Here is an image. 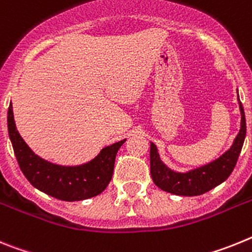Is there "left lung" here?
<instances>
[{
    "label": "left lung",
    "instance_id": "left-lung-1",
    "mask_svg": "<svg viewBox=\"0 0 252 252\" xmlns=\"http://www.w3.org/2000/svg\"><path fill=\"white\" fill-rule=\"evenodd\" d=\"M237 100L240 105V111H241L240 132L236 135L229 150H227L222 156L207 165L189 170L187 172L174 171L161 161L156 144L151 142V176H152L153 183L156 184L159 189L171 192L175 195L195 196L209 191L228 179L235 168L242 146H244L245 137H246V119H245L244 106L240 101V97Z\"/></svg>",
    "mask_w": 252,
    "mask_h": 252
}]
</instances>
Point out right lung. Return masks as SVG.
<instances>
[{"label":"right lung","instance_id":"add662e5","mask_svg":"<svg viewBox=\"0 0 252 252\" xmlns=\"http://www.w3.org/2000/svg\"><path fill=\"white\" fill-rule=\"evenodd\" d=\"M7 128L15 156L32 187L53 198L76 202L99 195L111 180L118 151L126 139L106 146L96 157L82 165L63 166L35 155L16 128L12 104L7 111Z\"/></svg>","mask_w":252,"mask_h":252}]
</instances>
